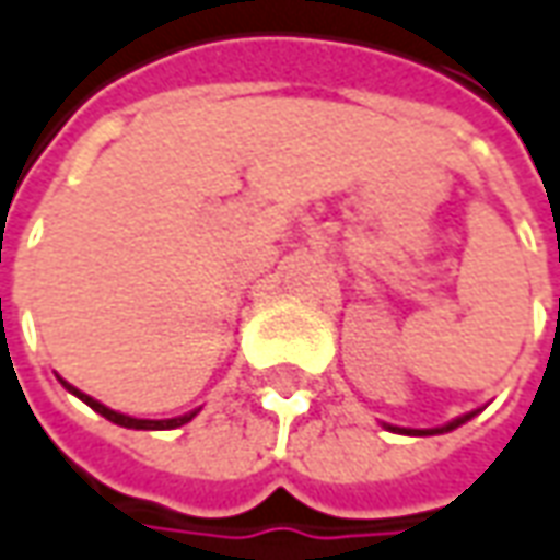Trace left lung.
Masks as SVG:
<instances>
[{
  "mask_svg": "<svg viewBox=\"0 0 560 560\" xmlns=\"http://www.w3.org/2000/svg\"><path fill=\"white\" fill-rule=\"evenodd\" d=\"M474 415H464V418L452 420V423H445L440 430H398V427H389V430H398V433H408V436H433V433H448V430H455V427H462L464 420H470Z\"/></svg>",
  "mask_w": 560,
  "mask_h": 560,
  "instance_id": "obj_1",
  "label": "left lung"
}]
</instances>
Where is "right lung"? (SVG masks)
Listing matches in <instances>:
<instances>
[{
  "mask_svg": "<svg viewBox=\"0 0 560 560\" xmlns=\"http://www.w3.org/2000/svg\"><path fill=\"white\" fill-rule=\"evenodd\" d=\"M65 383V380H61ZM71 393H74L77 398H83L93 411H98L105 420H112V423H118V427H130V430H174V427H184L186 420L196 418V411L192 415H184V418H171V420H140V418H127V415H118V411H112V408H105L102 401H96L93 396H86V393H80V389H74L71 383H65Z\"/></svg>",
  "mask_w": 560,
  "mask_h": 560,
  "instance_id": "add662e5",
  "label": "right lung"
}]
</instances>
